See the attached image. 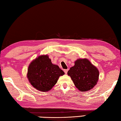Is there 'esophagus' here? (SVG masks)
<instances>
[{
  "label": "esophagus",
  "mask_w": 121,
  "mask_h": 121,
  "mask_svg": "<svg viewBox=\"0 0 121 121\" xmlns=\"http://www.w3.org/2000/svg\"><path fill=\"white\" fill-rule=\"evenodd\" d=\"M63 71H64V72H65V74H67V73H68V69H64V70H63Z\"/></svg>",
  "instance_id": "esophagus-1"
}]
</instances>
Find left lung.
Instances as JSON below:
<instances>
[{"instance_id": "obj_1", "label": "left lung", "mask_w": 121, "mask_h": 121, "mask_svg": "<svg viewBox=\"0 0 121 121\" xmlns=\"http://www.w3.org/2000/svg\"><path fill=\"white\" fill-rule=\"evenodd\" d=\"M99 73L98 69L86 59L76 61L73 67L68 71L76 87L81 92L89 91L95 86Z\"/></svg>"}]
</instances>
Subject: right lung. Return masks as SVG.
<instances>
[{"label": "right lung", "mask_w": 121, "mask_h": 121, "mask_svg": "<svg viewBox=\"0 0 121 121\" xmlns=\"http://www.w3.org/2000/svg\"><path fill=\"white\" fill-rule=\"evenodd\" d=\"M65 74L58 65H53L48 56H42L34 60L28 67L29 81L37 90H50L57 83L60 76Z\"/></svg>", "instance_id": "1"}]
</instances>
